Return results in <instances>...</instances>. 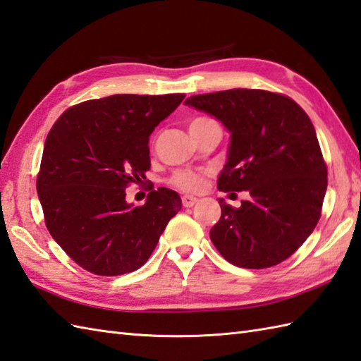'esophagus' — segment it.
I'll return each mask as SVG.
<instances>
[{
  "label": "esophagus",
  "instance_id": "obj_1",
  "mask_svg": "<svg viewBox=\"0 0 361 361\" xmlns=\"http://www.w3.org/2000/svg\"><path fill=\"white\" fill-rule=\"evenodd\" d=\"M196 201L197 199L195 197V196H191V195H185V196H182V205L183 207H193L195 204H196Z\"/></svg>",
  "mask_w": 361,
  "mask_h": 361
}]
</instances>
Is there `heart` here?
I'll list each match as a JSON object with an SVG mask.
<instances>
[{"label": "heart", "instance_id": "heart-1", "mask_svg": "<svg viewBox=\"0 0 361 361\" xmlns=\"http://www.w3.org/2000/svg\"><path fill=\"white\" fill-rule=\"evenodd\" d=\"M208 118H196L191 122V125H196V123H202L207 122ZM190 125V126H191ZM173 185H176L180 190H187V191H196L201 188L202 185V178L199 174L195 173H188V171H180V173H176L171 179Z\"/></svg>", "mask_w": 361, "mask_h": 361}]
</instances>
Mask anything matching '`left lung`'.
I'll use <instances>...</instances> for the list:
<instances>
[{"label":"left lung","instance_id":"1","mask_svg":"<svg viewBox=\"0 0 361 361\" xmlns=\"http://www.w3.org/2000/svg\"><path fill=\"white\" fill-rule=\"evenodd\" d=\"M185 105L213 116L230 133L218 188L250 195L239 208L219 199L212 243L238 267L283 262L314 231L327 188L310 118L292 99L262 90L191 95Z\"/></svg>","mask_w":361,"mask_h":361}]
</instances>
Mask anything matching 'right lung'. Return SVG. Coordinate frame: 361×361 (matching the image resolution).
I'll return each mask as SVG.
<instances>
[{
  "label": "right lung",
  "instance_id": "add662e5",
  "mask_svg": "<svg viewBox=\"0 0 361 361\" xmlns=\"http://www.w3.org/2000/svg\"><path fill=\"white\" fill-rule=\"evenodd\" d=\"M183 94H116L63 113L44 143L37 193L46 227L80 267L102 276L137 270L182 208L159 187L145 204L126 202V185L145 179L149 135Z\"/></svg>",
  "mask_w": 361,
  "mask_h": 361
}]
</instances>
